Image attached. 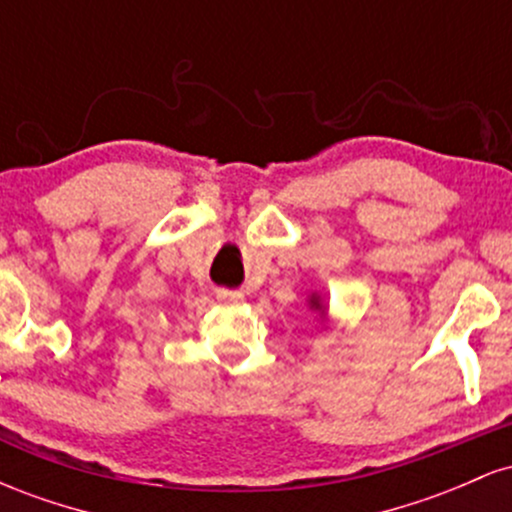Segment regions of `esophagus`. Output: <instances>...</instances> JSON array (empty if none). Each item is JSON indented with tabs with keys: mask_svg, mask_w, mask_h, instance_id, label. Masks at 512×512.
<instances>
[{
	"mask_svg": "<svg viewBox=\"0 0 512 512\" xmlns=\"http://www.w3.org/2000/svg\"><path fill=\"white\" fill-rule=\"evenodd\" d=\"M216 298H219L221 303H240L243 301V293L231 289H216Z\"/></svg>",
	"mask_w": 512,
	"mask_h": 512,
	"instance_id": "34e87169",
	"label": "esophagus"
}]
</instances>
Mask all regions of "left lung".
<instances>
[{
    "mask_svg": "<svg viewBox=\"0 0 512 512\" xmlns=\"http://www.w3.org/2000/svg\"><path fill=\"white\" fill-rule=\"evenodd\" d=\"M313 305H315V308H320V303H317V301H315V303H313Z\"/></svg>",
    "mask_w": 512,
    "mask_h": 512,
    "instance_id": "obj_1",
    "label": "left lung"
}]
</instances>
